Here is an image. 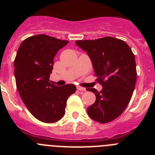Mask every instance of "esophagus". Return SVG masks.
Returning a JSON list of instances; mask_svg holds the SVG:
<instances>
[{
    "mask_svg": "<svg viewBox=\"0 0 155 155\" xmlns=\"http://www.w3.org/2000/svg\"><path fill=\"white\" fill-rule=\"evenodd\" d=\"M77 89L78 90V91H86L85 87H81V86H78V87H77Z\"/></svg>",
    "mask_w": 155,
    "mask_h": 155,
    "instance_id": "obj_1",
    "label": "esophagus"
}]
</instances>
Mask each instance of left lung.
I'll list each match as a JSON object with an SVG mask.
<instances>
[{
	"mask_svg": "<svg viewBox=\"0 0 155 155\" xmlns=\"http://www.w3.org/2000/svg\"><path fill=\"white\" fill-rule=\"evenodd\" d=\"M76 45L87 52L94 76L102 90L87 88L96 99L87 109L88 116L100 124L113 121L123 113L132 98L137 81L136 61L130 47L124 40L103 37L78 40Z\"/></svg>",
	"mask_w": 155,
	"mask_h": 155,
	"instance_id": "1",
	"label": "left lung"
}]
</instances>
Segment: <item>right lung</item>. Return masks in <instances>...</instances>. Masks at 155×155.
<instances>
[{
  "label": "right lung",
  "mask_w": 155,
  "mask_h": 155,
  "mask_svg": "<svg viewBox=\"0 0 155 155\" xmlns=\"http://www.w3.org/2000/svg\"><path fill=\"white\" fill-rule=\"evenodd\" d=\"M68 43L43 34L30 36L21 42L14 61L21 100L35 118L47 124L62 118L68 97L76 91L74 84L58 87L50 81L53 58Z\"/></svg>",
  "instance_id": "obj_1"
}]
</instances>
